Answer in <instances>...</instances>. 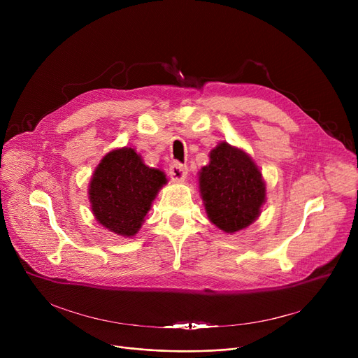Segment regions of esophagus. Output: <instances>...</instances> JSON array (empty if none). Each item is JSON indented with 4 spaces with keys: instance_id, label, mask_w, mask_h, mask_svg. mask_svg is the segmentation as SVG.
Returning <instances> with one entry per match:
<instances>
[{
    "instance_id": "esophagus-1",
    "label": "esophagus",
    "mask_w": 358,
    "mask_h": 358,
    "mask_svg": "<svg viewBox=\"0 0 358 358\" xmlns=\"http://www.w3.org/2000/svg\"><path fill=\"white\" fill-rule=\"evenodd\" d=\"M187 173H189V169L178 161H174L171 162V165H169V177H171L173 181H177V182L184 181L187 177Z\"/></svg>"
}]
</instances>
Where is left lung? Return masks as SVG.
Masks as SVG:
<instances>
[{
	"mask_svg": "<svg viewBox=\"0 0 358 358\" xmlns=\"http://www.w3.org/2000/svg\"><path fill=\"white\" fill-rule=\"evenodd\" d=\"M199 178L206 212L219 229L232 234L258 217L266 184L245 152L224 142L217 145Z\"/></svg>",
	"mask_w": 358,
	"mask_h": 358,
	"instance_id": "8db88e82",
	"label": "left lung"
}]
</instances>
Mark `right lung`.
Segmentation results:
<instances>
[{"instance_id": "right-lung-1", "label": "right lung", "mask_w": 358, "mask_h": 358, "mask_svg": "<svg viewBox=\"0 0 358 358\" xmlns=\"http://www.w3.org/2000/svg\"><path fill=\"white\" fill-rule=\"evenodd\" d=\"M166 178L159 169L146 166L135 149L107 154L90 184L91 209L104 228L134 236Z\"/></svg>"}]
</instances>
